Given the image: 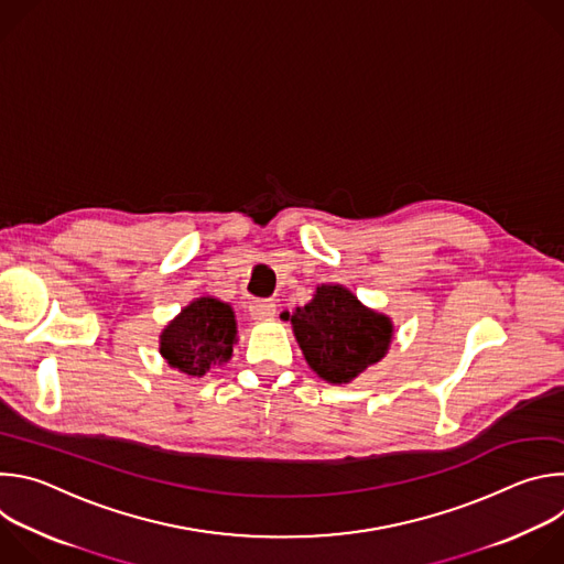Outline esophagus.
Here are the masks:
<instances>
[{"mask_svg":"<svg viewBox=\"0 0 564 564\" xmlns=\"http://www.w3.org/2000/svg\"><path fill=\"white\" fill-rule=\"evenodd\" d=\"M250 314L254 318H272L276 314V303L272 299H257L250 303Z\"/></svg>","mask_w":564,"mask_h":564,"instance_id":"1","label":"esophagus"}]
</instances>
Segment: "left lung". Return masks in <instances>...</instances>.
I'll list each match as a JSON object with an SVG mask.
<instances>
[{
  "instance_id": "1",
  "label": "left lung",
  "mask_w": 564,
  "mask_h": 564,
  "mask_svg": "<svg viewBox=\"0 0 564 564\" xmlns=\"http://www.w3.org/2000/svg\"><path fill=\"white\" fill-rule=\"evenodd\" d=\"M292 321L296 341L310 368L330 383H348L368 366L377 364L392 339V324L359 303L341 285H321Z\"/></svg>"
}]
</instances>
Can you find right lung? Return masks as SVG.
I'll list each match as a JSON object with an SVG mask.
<instances>
[{
    "label": "right lung",
    "instance_id": "obj_1",
    "mask_svg": "<svg viewBox=\"0 0 564 564\" xmlns=\"http://www.w3.org/2000/svg\"><path fill=\"white\" fill-rule=\"evenodd\" d=\"M236 341V321L227 303L203 296L189 303L160 335V355L172 368L203 377L212 364L227 361Z\"/></svg>",
    "mask_w": 564,
    "mask_h": 564
}]
</instances>
